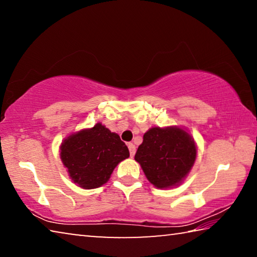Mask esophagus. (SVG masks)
<instances>
[{
	"mask_svg": "<svg viewBox=\"0 0 257 257\" xmlns=\"http://www.w3.org/2000/svg\"><path fill=\"white\" fill-rule=\"evenodd\" d=\"M128 149H129V152H130V156H132V158H134L135 153H136V146H135L133 143H129Z\"/></svg>",
	"mask_w": 257,
	"mask_h": 257,
	"instance_id": "obj_1",
	"label": "esophagus"
}]
</instances>
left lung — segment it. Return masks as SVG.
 Returning <instances> with one entry per match:
<instances>
[{
    "mask_svg": "<svg viewBox=\"0 0 257 257\" xmlns=\"http://www.w3.org/2000/svg\"><path fill=\"white\" fill-rule=\"evenodd\" d=\"M194 139L177 127L151 128L135 155L151 184L169 188L184 180L196 160Z\"/></svg>",
    "mask_w": 257,
    "mask_h": 257,
    "instance_id": "left-lung-1",
    "label": "left lung"
}]
</instances>
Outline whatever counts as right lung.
<instances>
[{"label":"right lung","mask_w":257,"mask_h":257,"mask_svg":"<svg viewBox=\"0 0 257 257\" xmlns=\"http://www.w3.org/2000/svg\"><path fill=\"white\" fill-rule=\"evenodd\" d=\"M60 155L73 182L93 189L110 179L118 163L129 158V150L119 135L96 123L64 139Z\"/></svg>","instance_id":"1"}]
</instances>
